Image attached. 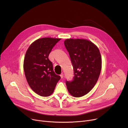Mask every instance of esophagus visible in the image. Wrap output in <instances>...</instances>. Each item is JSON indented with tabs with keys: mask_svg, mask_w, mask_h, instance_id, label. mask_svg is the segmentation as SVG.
Returning a JSON list of instances; mask_svg holds the SVG:
<instances>
[{
	"mask_svg": "<svg viewBox=\"0 0 128 128\" xmlns=\"http://www.w3.org/2000/svg\"><path fill=\"white\" fill-rule=\"evenodd\" d=\"M63 76H64L63 74V73H62L60 75V78H63Z\"/></svg>",
	"mask_w": 128,
	"mask_h": 128,
	"instance_id": "obj_1",
	"label": "esophagus"
}]
</instances>
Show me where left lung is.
I'll return each instance as SVG.
<instances>
[{
    "mask_svg": "<svg viewBox=\"0 0 128 128\" xmlns=\"http://www.w3.org/2000/svg\"><path fill=\"white\" fill-rule=\"evenodd\" d=\"M64 44L69 52L74 70L72 82L66 81L68 91L74 97L88 93L96 84L102 69V58L98 46L89 40L66 39Z\"/></svg>",
    "mask_w": 128,
    "mask_h": 128,
    "instance_id": "1",
    "label": "left lung"
}]
</instances>
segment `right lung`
I'll return each instance as SVG.
<instances>
[{
    "label": "right lung",
    "mask_w": 128,
    "mask_h": 128,
    "mask_svg": "<svg viewBox=\"0 0 128 128\" xmlns=\"http://www.w3.org/2000/svg\"><path fill=\"white\" fill-rule=\"evenodd\" d=\"M60 39H38L26 51L23 63L25 77L32 90L40 96H51L60 78L53 70L52 63L48 58L53 47Z\"/></svg>",
    "instance_id": "1"
}]
</instances>
